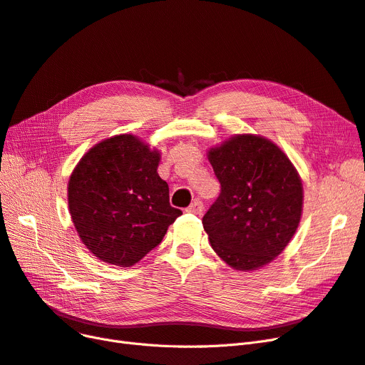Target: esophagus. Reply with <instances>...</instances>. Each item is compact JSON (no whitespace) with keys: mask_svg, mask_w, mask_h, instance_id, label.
<instances>
[{"mask_svg":"<svg viewBox=\"0 0 365 365\" xmlns=\"http://www.w3.org/2000/svg\"><path fill=\"white\" fill-rule=\"evenodd\" d=\"M203 209H205L203 203H201L200 200H194V203H191V206L187 207L186 210L191 212V213H195V215H201V213H203Z\"/></svg>","mask_w":365,"mask_h":365,"instance_id":"34e87169","label":"esophagus"}]
</instances>
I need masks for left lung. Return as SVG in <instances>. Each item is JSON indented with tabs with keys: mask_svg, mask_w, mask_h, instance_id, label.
Returning <instances> with one entry per match:
<instances>
[{
	"mask_svg": "<svg viewBox=\"0 0 365 365\" xmlns=\"http://www.w3.org/2000/svg\"><path fill=\"white\" fill-rule=\"evenodd\" d=\"M221 194L203 217L213 251L236 271H254L284 251L299 225L304 190L281 148L235 135L207 152Z\"/></svg>",
	"mask_w": 365,
	"mask_h": 365,
	"instance_id": "8db88e82",
	"label": "left lung"
}]
</instances>
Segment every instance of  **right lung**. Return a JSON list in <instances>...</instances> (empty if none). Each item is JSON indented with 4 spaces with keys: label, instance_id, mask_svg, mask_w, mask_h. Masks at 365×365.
Masks as SVG:
<instances>
[{
    "label": "right lung",
    "instance_id": "obj_1",
    "mask_svg": "<svg viewBox=\"0 0 365 365\" xmlns=\"http://www.w3.org/2000/svg\"><path fill=\"white\" fill-rule=\"evenodd\" d=\"M160 155L130 133L106 138L81 158L67 186L83 244L105 263L129 267L164 239L182 210L171 207Z\"/></svg>",
    "mask_w": 365,
    "mask_h": 365
}]
</instances>
